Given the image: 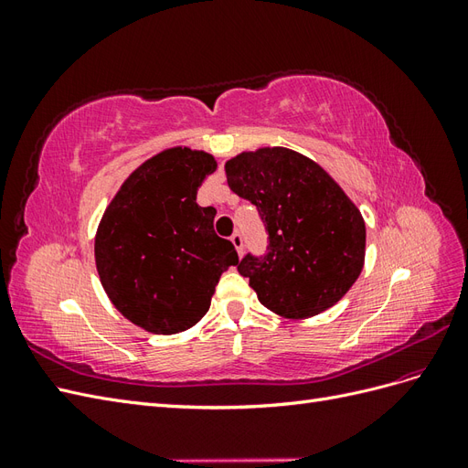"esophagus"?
<instances>
[{
  "instance_id": "obj_1",
  "label": "esophagus",
  "mask_w": 468,
  "mask_h": 468,
  "mask_svg": "<svg viewBox=\"0 0 468 468\" xmlns=\"http://www.w3.org/2000/svg\"><path fill=\"white\" fill-rule=\"evenodd\" d=\"M230 242H232L234 248L238 250V256H242V253H244V238H242V234L234 232V234L230 236Z\"/></svg>"
}]
</instances>
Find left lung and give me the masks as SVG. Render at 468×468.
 Instances as JSON below:
<instances>
[{"label": "left lung", "instance_id": "left-lung-1", "mask_svg": "<svg viewBox=\"0 0 468 468\" xmlns=\"http://www.w3.org/2000/svg\"><path fill=\"white\" fill-rule=\"evenodd\" d=\"M229 187L258 208L267 246L238 263L263 306L310 318L334 306L365 261V222L324 169L287 148L244 152L224 165Z\"/></svg>", "mask_w": 468, "mask_h": 468}]
</instances>
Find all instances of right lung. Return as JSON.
<instances>
[{"label":"right lung","mask_w":468,"mask_h":468,"mask_svg":"<svg viewBox=\"0 0 468 468\" xmlns=\"http://www.w3.org/2000/svg\"><path fill=\"white\" fill-rule=\"evenodd\" d=\"M217 169L210 154L172 148L140 165L107 207L95 236L99 279L119 313L152 334L199 322L220 275L238 263L215 232V207L197 191Z\"/></svg>","instance_id":"right-lung-1"}]
</instances>
